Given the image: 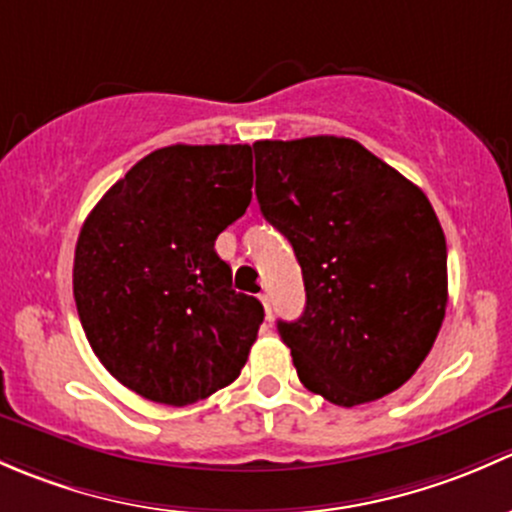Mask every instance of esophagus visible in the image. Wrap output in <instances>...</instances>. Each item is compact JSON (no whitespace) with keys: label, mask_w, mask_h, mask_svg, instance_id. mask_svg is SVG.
I'll return each mask as SVG.
<instances>
[{"label":"esophagus","mask_w":512,"mask_h":512,"mask_svg":"<svg viewBox=\"0 0 512 512\" xmlns=\"http://www.w3.org/2000/svg\"><path fill=\"white\" fill-rule=\"evenodd\" d=\"M258 300L263 303V310H266V318H271V293H261Z\"/></svg>","instance_id":"1"}]
</instances>
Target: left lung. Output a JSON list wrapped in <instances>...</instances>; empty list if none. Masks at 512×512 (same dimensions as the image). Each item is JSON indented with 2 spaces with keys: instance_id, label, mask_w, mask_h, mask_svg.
Returning a JSON list of instances; mask_svg holds the SVG:
<instances>
[{
  "instance_id": "8db88e82",
  "label": "left lung",
  "mask_w": 512,
  "mask_h": 512,
  "mask_svg": "<svg viewBox=\"0 0 512 512\" xmlns=\"http://www.w3.org/2000/svg\"><path fill=\"white\" fill-rule=\"evenodd\" d=\"M256 199L288 241L305 310L278 320L305 389L337 407L402 387L449 300L446 239L426 194L357 140H258Z\"/></svg>"
}]
</instances>
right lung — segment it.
I'll return each instance as SVG.
<instances>
[{
  "instance_id": "obj_1",
  "label": "right lung",
  "mask_w": 512,
  "mask_h": 512,
  "mask_svg": "<svg viewBox=\"0 0 512 512\" xmlns=\"http://www.w3.org/2000/svg\"><path fill=\"white\" fill-rule=\"evenodd\" d=\"M251 187V145L160 147L83 221L78 318L105 370L140 397L194 404L249 360L263 305L231 288L214 241L244 217Z\"/></svg>"
}]
</instances>
